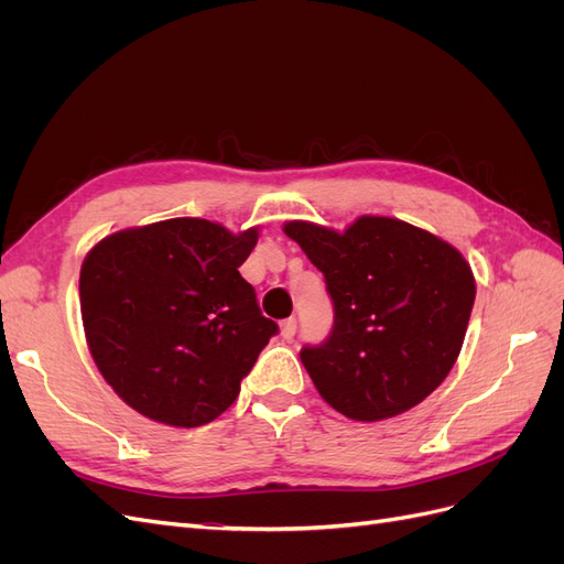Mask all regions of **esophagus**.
I'll return each instance as SVG.
<instances>
[{
	"instance_id": "obj_1",
	"label": "esophagus",
	"mask_w": 564,
	"mask_h": 564,
	"mask_svg": "<svg viewBox=\"0 0 564 564\" xmlns=\"http://www.w3.org/2000/svg\"><path fill=\"white\" fill-rule=\"evenodd\" d=\"M280 334H282L284 340H292V338L296 336V319H294V317L284 319V322L280 324Z\"/></svg>"
}]
</instances>
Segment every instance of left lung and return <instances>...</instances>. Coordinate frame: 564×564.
<instances>
[{
    "mask_svg": "<svg viewBox=\"0 0 564 564\" xmlns=\"http://www.w3.org/2000/svg\"><path fill=\"white\" fill-rule=\"evenodd\" d=\"M324 272L334 329L301 362L336 412L383 421L421 404L447 379L475 301L470 263L442 237L390 216L346 230L313 220L282 226Z\"/></svg>",
    "mask_w": 564,
    "mask_h": 564,
    "instance_id": "obj_1",
    "label": "left lung"
}]
</instances>
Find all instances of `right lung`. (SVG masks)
<instances>
[{
    "label": "right lung",
    "instance_id": "1",
    "mask_svg": "<svg viewBox=\"0 0 564 564\" xmlns=\"http://www.w3.org/2000/svg\"><path fill=\"white\" fill-rule=\"evenodd\" d=\"M259 228L169 218L98 240L79 270L87 346L133 412L197 429L240 395L278 324L263 317L240 268Z\"/></svg>",
    "mask_w": 564,
    "mask_h": 564
}]
</instances>
